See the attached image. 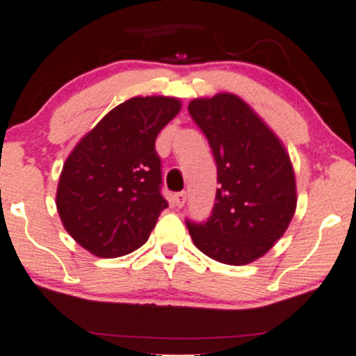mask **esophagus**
Masks as SVG:
<instances>
[{
    "instance_id": "esophagus-1",
    "label": "esophagus",
    "mask_w": 356,
    "mask_h": 356,
    "mask_svg": "<svg viewBox=\"0 0 356 356\" xmlns=\"http://www.w3.org/2000/svg\"><path fill=\"white\" fill-rule=\"evenodd\" d=\"M174 203L177 204L179 208L184 207V203H186V193H184V191H179V193L174 194Z\"/></svg>"
}]
</instances>
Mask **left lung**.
I'll list each match as a JSON object with an SVG mask.
<instances>
[{
  "label": "left lung",
  "mask_w": 356,
  "mask_h": 356,
  "mask_svg": "<svg viewBox=\"0 0 356 356\" xmlns=\"http://www.w3.org/2000/svg\"><path fill=\"white\" fill-rule=\"evenodd\" d=\"M188 111L207 136L220 188L207 222L186 218V225L201 252L244 266L264 256L293 218L297 191L290 156L237 95L196 99Z\"/></svg>",
  "instance_id": "1"
}]
</instances>
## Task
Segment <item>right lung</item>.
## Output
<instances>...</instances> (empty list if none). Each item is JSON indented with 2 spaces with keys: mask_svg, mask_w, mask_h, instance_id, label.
<instances>
[{
  "mask_svg": "<svg viewBox=\"0 0 356 356\" xmlns=\"http://www.w3.org/2000/svg\"><path fill=\"white\" fill-rule=\"evenodd\" d=\"M179 109L181 102L170 97L126 100L66 160L56 207L66 232L95 256L136 250L168 207L155 140Z\"/></svg>",
  "mask_w": 356,
  "mask_h": 356,
  "instance_id": "add662e5",
  "label": "right lung"
}]
</instances>
